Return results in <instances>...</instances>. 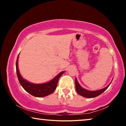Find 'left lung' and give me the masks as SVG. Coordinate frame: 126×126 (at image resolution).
I'll return each mask as SVG.
<instances>
[{"label": "left lung", "mask_w": 126, "mask_h": 126, "mask_svg": "<svg viewBox=\"0 0 126 126\" xmlns=\"http://www.w3.org/2000/svg\"><path fill=\"white\" fill-rule=\"evenodd\" d=\"M111 82H110V84H108L106 87L104 88L99 89V90H97V91H88L87 90V89H84L82 87H81V85L79 84L78 81H77V79L76 78L75 79V86H76V89L77 92L78 93V94H80V95L83 96V97H87V98H94V97H96V96L100 95V94H101L102 93L104 92V91L108 88L110 84H111Z\"/></svg>", "instance_id": "8db88e82"}]
</instances>
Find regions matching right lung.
Returning <instances> with one entry per match:
<instances>
[{
    "mask_svg": "<svg viewBox=\"0 0 126 126\" xmlns=\"http://www.w3.org/2000/svg\"><path fill=\"white\" fill-rule=\"evenodd\" d=\"M18 58L19 55L16 62V74L19 81L24 89L32 95L38 97H45L52 94L56 89L58 79L63 75L65 71L60 72L54 78L49 82L43 84H33L26 80L20 75L18 68Z\"/></svg>",
    "mask_w": 126,
    "mask_h": 126,
    "instance_id": "obj_1",
    "label": "right lung"
}]
</instances>
